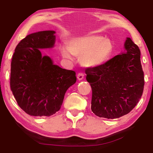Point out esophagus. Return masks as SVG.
Listing matches in <instances>:
<instances>
[{"instance_id":"esophagus-1","label":"esophagus","mask_w":153,"mask_h":153,"mask_svg":"<svg viewBox=\"0 0 153 153\" xmlns=\"http://www.w3.org/2000/svg\"><path fill=\"white\" fill-rule=\"evenodd\" d=\"M84 74L79 73L77 75V79L79 80V81H80V80H82L83 79H84Z\"/></svg>"}]
</instances>
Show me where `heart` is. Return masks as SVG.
<instances>
[{
    "label": "heart",
    "instance_id": "b5f03b06",
    "mask_svg": "<svg viewBox=\"0 0 153 153\" xmlns=\"http://www.w3.org/2000/svg\"><path fill=\"white\" fill-rule=\"evenodd\" d=\"M113 51V45L108 38L97 34H87L74 38L69 42L68 46H60L63 58L72 60L73 55L79 57V62L85 67H97L102 65L110 59Z\"/></svg>",
    "mask_w": 153,
    "mask_h": 153
}]
</instances>
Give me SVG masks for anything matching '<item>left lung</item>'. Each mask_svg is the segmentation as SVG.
Masks as SVG:
<instances>
[{
	"instance_id": "8db88e82",
	"label": "left lung",
	"mask_w": 153,
	"mask_h": 153,
	"mask_svg": "<svg viewBox=\"0 0 153 153\" xmlns=\"http://www.w3.org/2000/svg\"><path fill=\"white\" fill-rule=\"evenodd\" d=\"M92 90L91 109L96 115L116 119L135 107L143 92L140 51L126 38L124 51L102 65L86 70Z\"/></svg>"
}]
</instances>
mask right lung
Returning a JSON list of instances; mask_svg holds the SVG:
<instances>
[{
    "mask_svg": "<svg viewBox=\"0 0 153 153\" xmlns=\"http://www.w3.org/2000/svg\"><path fill=\"white\" fill-rule=\"evenodd\" d=\"M55 31L31 33L21 40L11 61L10 85L18 105L33 116L49 117L59 111L65 94L76 82L75 71L55 65L40 49L53 48Z\"/></svg>",
    "mask_w": 153,
    "mask_h": 153,
    "instance_id": "obj_1",
    "label": "right lung"
}]
</instances>
